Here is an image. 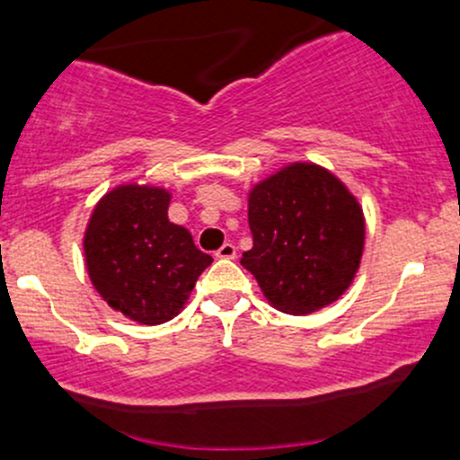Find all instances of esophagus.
<instances>
[{
  "instance_id": "esophagus-1",
  "label": "esophagus",
  "mask_w": 460,
  "mask_h": 460,
  "mask_svg": "<svg viewBox=\"0 0 460 460\" xmlns=\"http://www.w3.org/2000/svg\"><path fill=\"white\" fill-rule=\"evenodd\" d=\"M235 252H238V249H235L234 243H225V244H222V247L216 252V258L231 260V258H235Z\"/></svg>"
}]
</instances>
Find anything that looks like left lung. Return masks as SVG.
<instances>
[{"label": "left lung", "instance_id": "obj_1", "mask_svg": "<svg viewBox=\"0 0 460 460\" xmlns=\"http://www.w3.org/2000/svg\"><path fill=\"white\" fill-rule=\"evenodd\" d=\"M253 247L240 264L269 303L309 314L345 294L360 264L363 208L345 184L316 164H291L249 193Z\"/></svg>", "mask_w": 460, "mask_h": 460}]
</instances>
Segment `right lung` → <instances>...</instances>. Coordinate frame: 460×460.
I'll list each match as a JSON object with an SVG mask.
<instances>
[{"instance_id":"right-lung-1","label":"right lung","mask_w":460,"mask_h":460,"mask_svg":"<svg viewBox=\"0 0 460 460\" xmlns=\"http://www.w3.org/2000/svg\"><path fill=\"white\" fill-rule=\"evenodd\" d=\"M164 189L127 184L102 198L84 235L86 267L102 298L142 324L182 309L213 258L184 226L169 222Z\"/></svg>"}]
</instances>
